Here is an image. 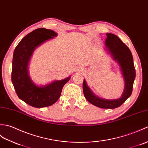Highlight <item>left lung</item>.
<instances>
[{
  "instance_id": "obj_1",
  "label": "left lung",
  "mask_w": 148,
  "mask_h": 148,
  "mask_svg": "<svg viewBox=\"0 0 148 148\" xmlns=\"http://www.w3.org/2000/svg\"><path fill=\"white\" fill-rule=\"evenodd\" d=\"M107 38L105 45L113 60L119 64L125 80V88L122 96L116 99H105L96 96L87 86L85 79L83 82V91L85 97L92 104L104 109H114L120 106L132 92L134 82L136 78L132 53L127 45L116 35L106 34Z\"/></svg>"
}]
</instances>
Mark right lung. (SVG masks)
Listing matches in <instances>:
<instances>
[{"mask_svg":"<svg viewBox=\"0 0 148 148\" xmlns=\"http://www.w3.org/2000/svg\"><path fill=\"white\" fill-rule=\"evenodd\" d=\"M56 36V33L52 29H36L26 35L14 49L12 83L19 99L33 107L44 108L54 104L60 98L63 86L71 78L69 77L39 87L29 77L28 65L35 49Z\"/></svg>","mask_w":148,"mask_h":148,"instance_id":"add662e5","label":"right lung"}]
</instances>
